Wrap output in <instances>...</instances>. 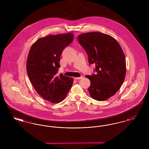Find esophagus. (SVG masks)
Instances as JSON below:
<instances>
[{"label":"esophagus","mask_w":149,"mask_h":149,"mask_svg":"<svg viewBox=\"0 0 149 149\" xmlns=\"http://www.w3.org/2000/svg\"><path fill=\"white\" fill-rule=\"evenodd\" d=\"M83 77H75V78H74L75 80H79L80 79H82Z\"/></svg>","instance_id":"1"}]
</instances>
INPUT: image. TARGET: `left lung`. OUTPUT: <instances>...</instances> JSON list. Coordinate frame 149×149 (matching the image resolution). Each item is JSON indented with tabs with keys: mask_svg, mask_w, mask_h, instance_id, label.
I'll use <instances>...</instances> for the list:
<instances>
[{
	"mask_svg": "<svg viewBox=\"0 0 149 149\" xmlns=\"http://www.w3.org/2000/svg\"><path fill=\"white\" fill-rule=\"evenodd\" d=\"M78 41L84 49L91 64H95V74L86 75L91 85V97L104 101L114 95L122 84L126 72V58L118 42L111 36L98 32L83 33Z\"/></svg>",
	"mask_w": 149,
	"mask_h": 149,
	"instance_id": "1",
	"label": "left lung"
}]
</instances>
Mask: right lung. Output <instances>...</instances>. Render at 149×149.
I'll return each instance as SVG.
<instances>
[{"label":"right lung","instance_id":"obj_1","mask_svg":"<svg viewBox=\"0 0 149 149\" xmlns=\"http://www.w3.org/2000/svg\"><path fill=\"white\" fill-rule=\"evenodd\" d=\"M73 38L71 33L47 36L38 39L29 52L26 65L29 79L37 93L54 103L63 101L72 85V78L57 73L61 55Z\"/></svg>","mask_w":149,"mask_h":149}]
</instances>
